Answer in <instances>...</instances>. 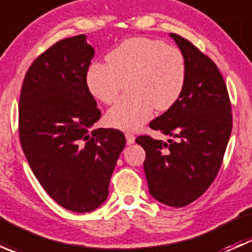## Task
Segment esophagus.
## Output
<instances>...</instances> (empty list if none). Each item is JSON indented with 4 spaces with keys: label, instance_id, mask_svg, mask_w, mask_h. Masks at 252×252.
<instances>
[{
    "label": "esophagus",
    "instance_id": "obj_1",
    "mask_svg": "<svg viewBox=\"0 0 252 252\" xmlns=\"http://www.w3.org/2000/svg\"><path fill=\"white\" fill-rule=\"evenodd\" d=\"M126 144L131 145L134 144V141H135V135H134L133 133H126Z\"/></svg>",
    "mask_w": 252,
    "mask_h": 252
}]
</instances>
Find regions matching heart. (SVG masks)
<instances>
[{
    "label": "heart",
    "instance_id": "b5f03b06",
    "mask_svg": "<svg viewBox=\"0 0 252 252\" xmlns=\"http://www.w3.org/2000/svg\"><path fill=\"white\" fill-rule=\"evenodd\" d=\"M107 63L94 62L86 72V86L96 100L111 105L128 80L130 95L106 114L112 128L135 130L154 114L177 103L187 83V62L179 48L161 40L134 36L106 56Z\"/></svg>",
    "mask_w": 252,
    "mask_h": 252
}]
</instances>
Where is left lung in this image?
Masks as SVG:
<instances>
[{
	"label": "left lung",
	"instance_id": "left-lung-1",
	"mask_svg": "<svg viewBox=\"0 0 252 252\" xmlns=\"http://www.w3.org/2000/svg\"><path fill=\"white\" fill-rule=\"evenodd\" d=\"M187 62V83L177 103L150 123L174 136L163 142L140 135L150 194L164 205L184 207L210 188L222 166L233 126L232 105L216 63L189 40L171 34Z\"/></svg>",
	"mask_w": 252,
	"mask_h": 252
}]
</instances>
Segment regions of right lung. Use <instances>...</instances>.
<instances>
[{"label":"right lung","instance_id":"add662e5","mask_svg":"<svg viewBox=\"0 0 252 252\" xmlns=\"http://www.w3.org/2000/svg\"><path fill=\"white\" fill-rule=\"evenodd\" d=\"M94 55L84 34L60 40L32 63L19 98V140L32 173L58 205L78 213L107 199L126 146L117 129L90 131L101 117L85 80Z\"/></svg>","mask_w":252,"mask_h":252}]
</instances>
